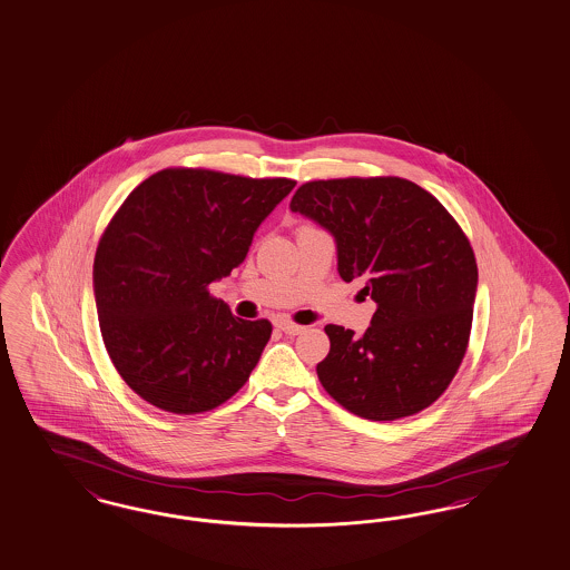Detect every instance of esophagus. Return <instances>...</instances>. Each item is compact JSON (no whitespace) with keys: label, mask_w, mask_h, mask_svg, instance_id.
Segmentation results:
<instances>
[{"label":"esophagus","mask_w":570,"mask_h":570,"mask_svg":"<svg viewBox=\"0 0 570 570\" xmlns=\"http://www.w3.org/2000/svg\"><path fill=\"white\" fill-rule=\"evenodd\" d=\"M275 328L282 331V333L291 334V336H295V334H301L305 331V326H298V324L286 320V317H277V320H275Z\"/></svg>","instance_id":"esophagus-1"}]
</instances>
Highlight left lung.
Listing matches in <instances>:
<instances>
[{
    "label": "left lung",
    "mask_w": 570,
    "mask_h": 570,
    "mask_svg": "<svg viewBox=\"0 0 570 570\" xmlns=\"http://www.w3.org/2000/svg\"><path fill=\"white\" fill-rule=\"evenodd\" d=\"M291 210L324 227L345 282L376 303L362 336L328 324L322 387L350 413L395 421L451 385L470 341L478 265L449 210L406 178H333L296 189Z\"/></svg>",
    "instance_id": "8db88e82"
}]
</instances>
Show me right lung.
<instances>
[{
	"instance_id": "add662e5",
	"label": "right lung",
	"mask_w": 570,
	"mask_h": 570,
	"mask_svg": "<svg viewBox=\"0 0 570 570\" xmlns=\"http://www.w3.org/2000/svg\"><path fill=\"white\" fill-rule=\"evenodd\" d=\"M295 185L166 168L126 197L100 237L92 284L107 354L142 400L206 413L248 381L272 324L236 317L208 284L244 263Z\"/></svg>"
}]
</instances>
